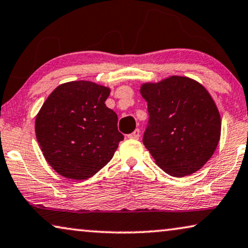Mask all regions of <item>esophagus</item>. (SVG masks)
I'll use <instances>...</instances> for the list:
<instances>
[{"mask_svg": "<svg viewBox=\"0 0 248 248\" xmlns=\"http://www.w3.org/2000/svg\"><path fill=\"white\" fill-rule=\"evenodd\" d=\"M140 137V130L139 129H136L135 131H132L131 134L128 135V138H131V139H138Z\"/></svg>", "mask_w": 248, "mask_h": 248, "instance_id": "34e87169", "label": "esophagus"}]
</instances>
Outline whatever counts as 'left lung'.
<instances>
[{
  "mask_svg": "<svg viewBox=\"0 0 248 248\" xmlns=\"http://www.w3.org/2000/svg\"><path fill=\"white\" fill-rule=\"evenodd\" d=\"M148 124L142 142L164 172L182 177L200 170L217 148L221 121L217 107L201 84L172 76L144 84Z\"/></svg>",
  "mask_w": 248,
  "mask_h": 248,
  "instance_id": "left-lung-1",
  "label": "left lung"
}]
</instances>
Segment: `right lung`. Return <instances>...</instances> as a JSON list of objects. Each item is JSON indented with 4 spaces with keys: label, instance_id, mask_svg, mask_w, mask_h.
Segmentation results:
<instances>
[{
    "label": "right lung",
    "instance_id": "right-lung-1",
    "mask_svg": "<svg viewBox=\"0 0 248 248\" xmlns=\"http://www.w3.org/2000/svg\"><path fill=\"white\" fill-rule=\"evenodd\" d=\"M110 90L86 81L59 85L36 118V136L48 164L62 176L86 180L113 157L124 135L106 106Z\"/></svg>",
    "mask_w": 248,
    "mask_h": 248
}]
</instances>
